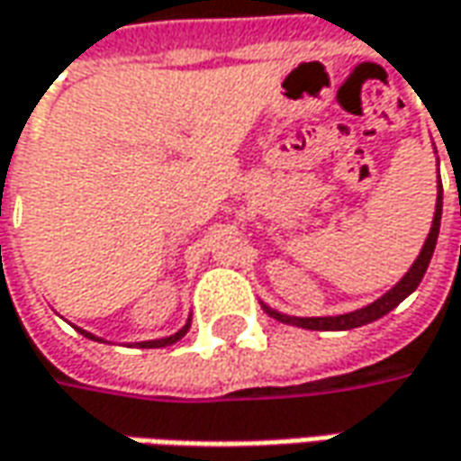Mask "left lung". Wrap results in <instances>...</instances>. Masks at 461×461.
I'll list each match as a JSON object with an SVG mask.
<instances>
[{
	"instance_id": "8db88e82",
	"label": "left lung",
	"mask_w": 461,
	"mask_h": 461,
	"mask_svg": "<svg viewBox=\"0 0 461 461\" xmlns=\"http://www.w3.org/2000/svg\"><path fill=\"white\" fill-rule=\"evenodd\" d=\"M438 224H441V194H438L437 201L434 227L429 231V240H426V245L420 249L419 260L413 262V267L405 273V278L401 280L393 291H388L383 298H377L370 306L352 311V313H341V316H321V319H295V316H283V313H276V311L270 309H267V313L276 316L283 324L301 326V329H311V331H344V329H357V326L370 324V321H375V319H380V316H385L388 311L395 309L403 298H408V295L419 288V283L423 280V276H426V267H429V262H431V255H434V247H437Z\"/></svg>"
}]
</instances>
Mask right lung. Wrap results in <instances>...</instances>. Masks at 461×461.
Here are the masks:
<instances>
[{
    "instance_id": "obj_1",
    "label": "right lung",
    "mask_w": 461,
    "mask_h": 461,
    "mask_svg": "<svg viewBox=\"0 0 461 461\" xmlns=\"http://www.w3.org/2000/svg\"><path fill=\"white\" fill-rule=\"evenodd\" d=\"M185 331H188V324L183 326L178 334H173V337H166V339H155V341H142L140 347H145V349H152V347H167V344H176V341L181 339ZM81 334H86V331H81ZM86 337H88V339H96V337H91V334H86ZM96 341H99V339H96Z\"/></svg>"
}]
</instances>
